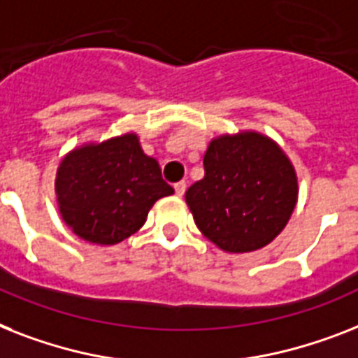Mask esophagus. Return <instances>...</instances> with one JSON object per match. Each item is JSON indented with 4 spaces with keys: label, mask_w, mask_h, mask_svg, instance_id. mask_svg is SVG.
<instances>
[{
    "label": "esophagus",
    "mask_w": 358,
    "mask_h": 358,
    "mask_svg": "<svg viewBox=\"0 0 358 358\" xmlns=\"http://www.w3.org/2000/svg\"><path fill=\"white\" fill-rule=\"evenodd\" d=\"M174 193L182 196L185 193V182H178V184H174Z\"/></svg>",
    "instance_id": "obj_1"
}]
</instances>
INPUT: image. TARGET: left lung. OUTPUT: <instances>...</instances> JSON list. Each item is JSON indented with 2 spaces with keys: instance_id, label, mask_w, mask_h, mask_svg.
<instances>
[{
  "instance_id": "obj_1",
  "label": "left lung",
  "mask_w": 358,
  "mask_h": 358,
  "mask_svg": "<svg viewBox=\"0 0 358 358\" xmlns=\"http://www.w3.org/2000/svg\"><path fill=\"white\" fill-rule=\"evenodd\" d=\"M185 202L213 245L229 254L254 252L272 243L294 211V165L263 134H224L208 145L204 178L185 191Z\"/></svg>"
}]
</instances>
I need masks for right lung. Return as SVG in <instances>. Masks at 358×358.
I'll list each match as a JSON object with an SVG mask.
<instances>
[{
	"label": "right lung",
	"instance_id": "right-lung-1",
	"mask_svg": "<svg viewBox=\"0 0 358 358\" xmlns=\"http://www.w3.org/2000/svg\"><path fill=\"white\" fill-rule=\"evenodd\" d=\"M62 220L80 239L117 245L136 234L154 202L174 193L138 134H123L68 152L57 169Z\"/></svg>",
	"mask_w": 358,
	"mask_h": 358
}]
</instances>
